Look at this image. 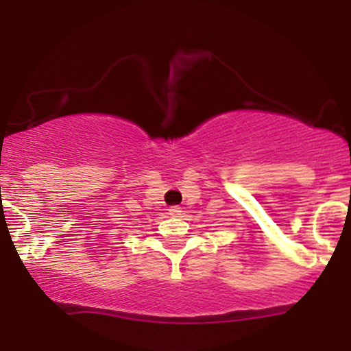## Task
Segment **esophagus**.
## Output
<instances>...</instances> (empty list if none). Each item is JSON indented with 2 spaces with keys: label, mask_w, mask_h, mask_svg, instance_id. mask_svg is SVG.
I'll list each match as a JSON object with an SVG mask.
<instances>
[{
  "label": "esophagus",
  "mask_w": 351,
  "mask_h": 351,
  "mask_svg": "<svg viewBox=\"0 0 351 351\" xmlns=\"http://www.w3.org/2000/svg\"><path fill=\"white\" fill-rule=\"evenodd\" d=\"M168 211H170V215L173 216V217H178V216H181V208L180 206H171L170 209H168Z\"/></svg>",
  "instance_id": "1"
}]
</instances>
